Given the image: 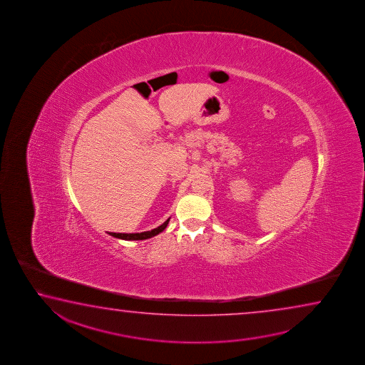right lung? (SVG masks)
Here are the masks:
<instances>
[{"instance_id": "right-lung-1", "label": "right lung", "mask_w": 365, "mask_h": 365, "mask_svg": "<svg viewBox=\"0 0 365 365\" xmlns=\"http://www.w3.org/2000/svg\"><path fill=\"white\" fill-rule=\"evenodd\" d=\"M168 222H170V218L162 223L161 226L150 230V231H144V232H136V234H116V232H110V235L113 236V237H118V239H123V240H145V239H150L153 236L158 235L160 232L166 229Z\"/></svg>"}]
</instances>
